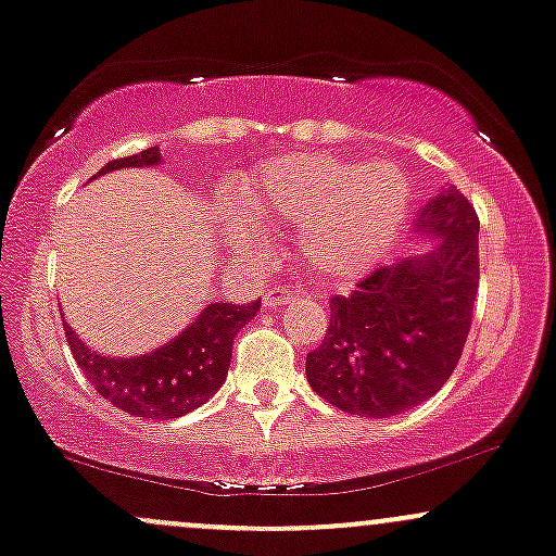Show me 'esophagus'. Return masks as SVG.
<instances>
[{
	"instance_id": "esophagus-1",
	"label": "esophagus",
	"mask_w": 556,
	"mask_h": 556,
	"mask_svg": "<svg viewBox=\"0 0 556 556\" xmlns=\"http://www.w3.org/2000/svg\"><path fill=\"white\" fill-rule=\"evenodd\" d=\"M301 298V290H268L264 295V308H277V306H288L290 301Z\"/></svg>"
}]
</instances>
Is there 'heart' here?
<instances>
[{"mask_svg":"<svg viewBox=\"0 0 556 556\" xmlns=\"http://www.w3.org/2000/svg\"><path fill=\"white\" fill-rule=\"evenodd\" d=\"M408 198L406 174L393 163L364 166L316 152L271 161L240 189L250 216L298 227V258L321 282L369 271L399 235ZM224 235L245 253L266 245L240 216H227Z\"/></svg>","mask_w":556,"mask_h":556,"instance_id":"heart-1","label":"heart"}]
</instances>
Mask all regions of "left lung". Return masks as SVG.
<instances>
[{"label":"left lung","mask_w":556,"mask_h":556,"mask_svg":"<svg viewBox=\"0 0 556 556\" xmlns=\"http://www.w3.org/2000/svg\"><path fill=\"white\" fill-rule=\"evenodd\" d=\"M427 250L375 268L329 301L306 380L340 412L386 419L425 404L459 364L480 282L478 213L456 187L427 200L412 229Z\"/></svg>","instance_id":"obj_1"}]
</instances>
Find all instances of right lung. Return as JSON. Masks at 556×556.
Wrapping results in <instances>:
<instances>
[{
  "label": "right lung",
  "mask_w": 556,
  "mask_h": 556,
  "mask_svg": "<svg viewBox=\"0 0 556 556\" xmlns=\"http://www.w3.org/2000/svg\"><path fill=\"white\" fill-rule=\"evenodd\" d=\"M161 163V150L148 148L139 155L110 161L91 179L118 168H152ZM258 308L261 301L242 303V306L224 301L208 303L198 319L181 329L174 340L129 358L91 351L73 332V327H68V321H65V340L84 377L102 399L118 406L121 412H129L131 417L176 419L203 406L224 386L231 362V343L237 332L258 314Z\"/></svg>",
  "instance_id": "1"
}]
</instances>
